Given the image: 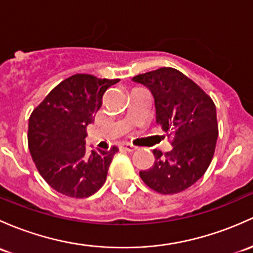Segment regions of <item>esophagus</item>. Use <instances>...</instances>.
<instances>
[{"mask_svg":"<svg viewBox=\"0 0 253 253\" xmlns=\"http://www.w3.org/2000/svg\"><path fill=\"white\" fill-rule=\"evenodd\" d=\"M119 148L121 149V150H125V151H128V153H132V151H134L137 147H134V145L132 144H128V143H122V144L119 145Z\"/></svg>","mask_w":253,"mask_h":253,"instance_id":"1","label":"esophagus"}]
</instances>
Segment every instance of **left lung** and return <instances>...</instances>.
Returning a JSON list of instances; mask_svg holds the SVG:
<instances>
[{"label":"left lung","instance_id":"8db88e82","mask_svg":"<svg viewBox=\"0 0 253 253\" xmlns=\"http://www.w3.org/2000/svg\"><path fill=\"white\" fill-rule=\"evenodd\" d=\"M154 95L156 122L172 149L153 150L155 161L140 171L143 182L160 194H177L203 177L213 158L218 137L216 105L209 94L184 74L160 68L134 76Z\"/></svg>","mask_w":253,"mask_h":253}]
</instances>
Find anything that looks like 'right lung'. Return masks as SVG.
Masks as SVG:
<instances>
[{
	"label": "right lung",
	"instance_id": "1",
	"mask_svg": "<svg viewBox=\"0 0 253 253\" xmlns=\"http://www.w3.org/2000/svg\"><path fill=\"white\" fill-rule=\"evenodd\" d=\"M119 81L76 74L55 86L31 113V158L42 178L58 193L84 199L104 184L119 149L87 153L86 127L94 121L106 89Z\"/></svg>",
	"mask_w": 253,
	"mask_h": 253
}]
</instances>
